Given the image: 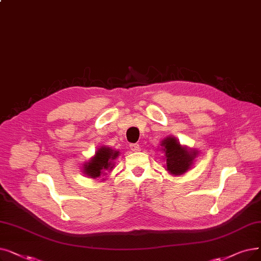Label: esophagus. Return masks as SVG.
I'll return each mask as SVG.
<instances>
[{
  "mask_svg": "<svg viewBox=\"0 0 261 261\" xmlns=\"http://www.w3.org/2000/svg\"><path fill=\"white\" fill-rule=\"evenodd\" d=\"M130 149L134 152H137L140 150V145L139 144H130Z\"/></svg>",
  "mask_w": 261,
  "mask_h": 261,
  "instance_id": "34e87169",
  "label": "esophagus"
}]
</instances>
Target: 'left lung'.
<instances>
[{
    "mask_svg": "<svg viewBox=\"0 0 261 261\" xmlns=\"http://www.w3.org/2000/svg\"><path fill=\"white\" fill-rule=\"evenodd\" d=\"M160 146L161 150L164 151L166 171L175 176L188 172L197 155V151L189 150L187 147L181 146L178 140L173 137L162 140Z\"/></svg>",
    "mask_w": 261,
    "mask_h": 261,
    "instance_id": "1",
    "label": "left lung"
}]
</instances>
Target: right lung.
Returning a JSON list of instances; mask_svg holds the SVG:
<instances>
[{"mask_svg": "<svg viewBox=\"0 0 261 261\" xmlns=\"http://www.w3.org/2000/svg\"><path fill=\"white\" fill-rule=\"evenodd\" d=\"M119 155V151L112 149L111 147L102 146L98 148L96 154L86 162L83 166V173L90 178H99L107 174V171H112L114 167V161Z\"/></svg>", "mask_w": 261, "mask_h": 261, "instance_id": "right-lung-1", "label": "right lung"}]
</instances>
